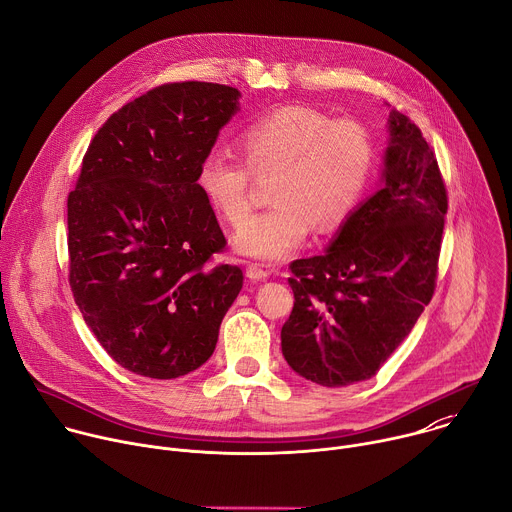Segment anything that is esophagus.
Instances as JSON below:
<instances>
[{
  "label": "esophagus",
  "mask_w": 512,
  "mask_h": 512,
  "mask_svg": "<svg viewBox=\"0 0 512 512\" xmlns=\"http://www.w3.org/2000/svg\"><path fill=\"white\" fill-rule=\"evenodd\" d=\"M247 277L253 279V281H261V279H267L269 277V271L261 265V263H249L247 269H245Z\"/></svg>",
  "instance_id": "1"
}]
</instances>
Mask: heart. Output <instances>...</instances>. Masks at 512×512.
I'll use <instances>...</instances> for the list:
<instances>
[{
	"mask_svg": "<svg viewBox=\"0 0 512 512\" xmlns=\"http://www.w3.org/2000/svg\"><path fill=\"white\" fill-rule=\"evenodd\" d=\"M245 163L227 150H210L196 184L227 223L239 225L252 207V176H276L269 211L252 217L233 237L237 253L281 261L298 251L312 227L338 229L360 204L375 172V143L354 119L302 105L279 107L239 133Z\"/></svg>",
	"mask_w": 512,
	"mask_h": 512,
	"instance_id": "1",
	"label": "heart"
}]
</instances>
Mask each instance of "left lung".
I'll use <instances>...</instances> for the list:
<instances>
[{"label":"left lung","instance_id":"left-lung-1","mask_svg":"<svg viewBox=\"0 0 512 512\" xmlns=\"http://www.w3.org/2000/svg\"><path fill=\"white\" fill-rule=\"evenodd\" d=\"M446 212L433 150L393 111L383 188L346 218L324 255L289 265L296 302L281 328L289 367L322 387L375 377L433 296Z\"/></svg>","mask_w":512,"mask_h":512}]
</instances>
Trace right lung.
I'll use <instances>...</instances> for the list:
<instances>
[{
    "label": "right lung",
    "instance_id": "right-lung-1",
    "mask_svg": "<svg viewBox=\"0 0 512 512\" xmlns=\"http://www.w3.org/2000/svg\"><path fill=\"white\" fill-rule=\"evenodd\" d=\"M216 83H168L95 133L68 194V283L107 354L150 379H178L214 352L243 287L210 265L227 239L196 184L200 160L239 109Z\"/></svg>",
    "mask_w": 512,
    "mask_h": 512
}]
</instances>
